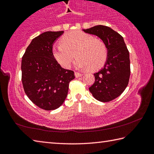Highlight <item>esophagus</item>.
<instances>
[{"label":"esophagus","mask_w":154,"mask_h":154,"mask_svg":"<svg viewBox=\"0 0 154 154\" xmlns=\"http://www.w3.org/2000/svg\"><path fill=\"white\" fill-rule=\"evenodd\" d=\"M75 75L76 77H82L83 74L80 73V72H75Z\"/></svg>","instance_id":"1"}]
</instances>
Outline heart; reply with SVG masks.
I'll list each match as a JSON object with an SVG mask.
<instances>
[{
  "mask_svg": "<svg viewBox=\"0 0 154 154\" xmlns=\"http://www.w3.org/2000/svg\"><path fill=\"white\" fill-rule=\"evenodd\" d=\"M54 56L62 67L69 69L76 56L77 67L96 71L105 64L108 50L103 41L90 34L75 31L66 34L54 45Z\"/></svg>",
  "mask_w": 154,
  "mask_h": 154,
  "instance_id": "b5f03b06",
  "label": "heart"
}]
</instances>
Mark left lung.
Segmentation results:
<instances>
[{
	"mask_svg": "<svg viewBox=\"0 0 154 154\" xmlns=\"http://www.w3.org/2000/svg\"><path fill=\"white\" fill-rule=\"evenodd\" d=\"M83 30L98 36L107 48L106 63L100 71L94 74L95 82L89 90L96 100L109 102L120 96L128 84L130 75L129 51L123 37L111 28L98 25Z\"/></svg>",
	"mask_w": 154,
	"mask_h": 154,
	"instance_id": "8db88e82",
	"label": "left lung"
}]
</instances>
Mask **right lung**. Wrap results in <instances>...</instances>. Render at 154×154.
<instances>
[{
  "mask_svg": "<svg viewBox=\"0 0 154 154\" xmlns=\"http://www.w3.org/2000/svg\"><path fill=\"white\" fill-rule=\"evenodd\" d=\"M64 31L45 32L33 38L22 56V82L26 94L46 111L60 107L66 98L74 71L62 68L52 51Z\"/></svg>",
  "mask_w": 154,
  "mask_h": 154,
  "instance_id": "right-lung-1",
  "label": "right lung"
}]
</instances>
